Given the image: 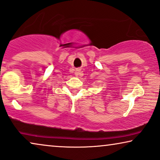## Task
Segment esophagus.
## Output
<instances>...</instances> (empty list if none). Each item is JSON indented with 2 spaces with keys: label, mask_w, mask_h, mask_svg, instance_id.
Instances as JSON below:
<instances>
[{
  "label": "esophagus",
  "mask_w": 160,
  "mask_h": 160,
  "mask_svg": "<svg viewBox=\"0 0 160 160\" xmlns=\"http://www.w3.org/2000/svg\"><path fill=\"white\" fill-rule=\"evenodd\" d=\"M80 74H81V71H80V69L76 70V72H75V75H76V76L80 75Z\"/></svg>",
  "instance_id": "1"
}]
</instances>
